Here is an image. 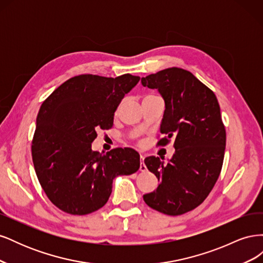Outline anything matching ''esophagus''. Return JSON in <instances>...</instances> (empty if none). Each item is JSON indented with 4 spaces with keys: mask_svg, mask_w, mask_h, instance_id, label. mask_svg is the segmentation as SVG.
<instances>
[{
    "mask_svg": "<svg viewBox=\"0 0 263 263\" xmlns=\"http://www.w3.org/2000/svg\"><path fill=\"white\" fill-rule=\"evenodd\" d=\"M140 166H139V170L140 171H142V172H144V171H146L147 170V166H146V164H145V162H144V157H140Z\"/></svg>",
    "mask_w": 263,
    "mask_h": 263,
    "instance_id": "1",
    "label": "esophagus"
}]
</instances>
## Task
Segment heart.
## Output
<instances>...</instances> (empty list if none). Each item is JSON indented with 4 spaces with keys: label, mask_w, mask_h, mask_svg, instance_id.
Here are the masks:
<instances>
[{
    "label": "heart",
    "mask_w": 263,
    "mask_h": 263,
    "mask_svg": "<svg viewBox=\"0 0 263 263\" xmlns=\"http://www.w3.org/2000/svg\"><path fill=\"white\" fill-rule=\"evenodd\" d=\"M153 97H156V94H147L146 97H145V99H148V98H153ZM144 99V100H145Z\"/></svg>",
    "instance_id": "b5f03b06"
}]
</instances>
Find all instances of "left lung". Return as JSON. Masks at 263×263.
Returning a JSON list of instances; mask_svg holds the SVG:
<instances>
[{
	"instance_id": "8db88e82",
	"label": "left lung",
	"mask_w": 263,
	"mask_h": 263,
	"mask_svg": "<svg viewBox=\"0 0 263 263\" xmlns=\"http://www.w3.org/2000/svg\"><path fill=\"white\" fill-rule=\"evenodd\" d=\"M141 83L158 89L165 103L160 126L164 137L157 146L174 140L176 149L164 164L147 157L145 164L160 181L144 201L158 212L178 216L196 209L209 196L224 161L226 130L216 95L187 70L168 68L141 78Z\"/></svg>"
}]
</instances>
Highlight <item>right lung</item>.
<instances>
[{
	"label": "right lung",
	"instance_id": "right-lung-1",
	"mask_svg": "<svg viewBox=\"0 0 263 263\" xmlns=\"http://www.w3.org/2000/svg\"><path fill=\"white\" fill-rule=\"evenodd\" d=\"M139 80L129 73L80 74L43 102L31 157L44 192L62 212L86 215L100 210L112 193L113 180L139 169V154L132 148L106 154L91 148L97 130L112 128L117 106Z\"/></svg>",
	"mask_w": 263,
	"mask_h": 263
}]
</instances>
